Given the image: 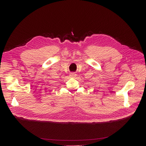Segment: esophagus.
I'll return each mask as SVG.
<instances>
[{"mask_svg": "<svg viewBox=\"0 0 146 146\" xmlns=\"http://www.w3.org/2000/svg\"><path fill=\"white\" fill-rule=\"evenodd\" d=\"M76 76H77V74L75 72H70L69 74V76L72 77H76Z\"/></svg>", "mask_w": 146, "mask_h": 146, "instance_id": "34e87169", "label": "esophagus"}]
</instances>
